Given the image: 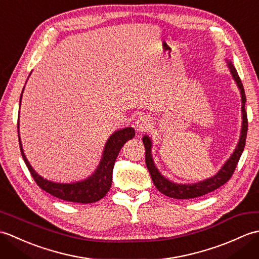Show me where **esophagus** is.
<instances>
[{
  "label": "esophagus",
  "mask_w": 259,
  "mask_h": 259,
  "mask_svg": "<svg viewBox=\"0 0 259 259\" xmlns=\"http://www.w3.org/2000/svg\"><path fill=\"white\" fill-rule=\"evenodd\" d=\"M151 126V120L147 115H140V117L136 121V130L138 133H145V131L149 130Z\"/></svg>",
  "instance_id": "obj_1"
}]
</instances>
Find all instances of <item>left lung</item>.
Segmentation results:
<instances>
[{"instance_id": "1", "label": "left lung", "mask_w": 259, "mask_h": 259, "mask_svg": "<svg viewBox=\"0 0 259 259\" xmlns=\"http://www.w3.org/2000/svg\"><path fill=\"white\" fill-rule=\"evenodd\" d=\"M226 62H227L230 73L233 75V79L235 80L236 84L238 87V89L240 91V96H241V118H243V122H241L240 137H239L238 144L236 146V149L232 153V156L229 157L228 160L223 164V167L221 169H219V171L214 176H212V177L202 181H198V183H195V184H177L167 179L164 176L160 174V171H159L152 158L151 138L148 136H144L142 142H144L145 149H146L147 168L149 170L153 185H155L156 188L164 196L175 198V199H191V198L201 197L203 195L209 194V192L216 190L217 188H219V187H222L224 184H226L235 171L236 166H237L239 158L245 148L247 130H248V121H247V112L245 110L246 96H245L243 83H241L240 78L237 73V70L235 69L232 61L226 60Z\"/></svg>"}]
</instances>
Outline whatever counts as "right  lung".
<instances>
[{"instance_id": "add662e5", "label": "right lung", "mask_w": 259, "mask_h": 259, "mask_svg": "<svg viewBox=\"0 0 259 259\" xmlns=\"http://www.w3.org/2000/svg\"><path fill=\"white\" fill-rule=\"evenodd\" d=\"M24 90V88H23ZM22 90V95H23ZM20 98V107H21V99ZM20 119V115H19ZM18 135L22 158L26 164L27 169L31 172L33 179L36 185L41 189L49 192V194L70 202H79V203H91L100 200L108 194L110 187L112 185V171L114 167L115 159H117L121 148L123 147L126 141L133 139L135 137V129L131 126L120 129L114 131L107 140L106 146H104L103 153L101 160L99 162L96 171L93 172L90 177L83 179L81 181H75V183L70 184H61V183H53L51 180L45 179L42 176L38 175L34 169L32 168L29 160H27L23 148H22V142L20 138V121L18 120Z\"/></svg>"}]
</instances>
